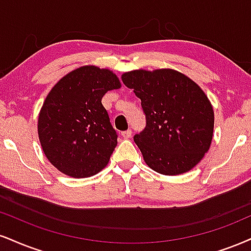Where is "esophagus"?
I'll list each match as a JSON object with an SVG mask.
<instances>
[{
    "label": "esophagus",
    "instance_id": "obj_1",
    "mask_svg": "<svg viewBox=\"0 0 251 251\" xmlns=\"http://www.w3.org/2000/svg\"><path fill=\"white\" fill-rule=\"evenodd\" d=\"M122 135H123V138H124V139H128V138H131V135H132V131H131V129H127V131H124V132H122Z\"/></svg>",
    "mask_w": 251,
    "mask_h": 251
}]
</instances>
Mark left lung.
Returning a JSON list of instances; mask_svg holds the SVG:
<instances>
[{
	"label": "left lung",
	"instance_id": "obj_1",
	"mask_svg": "<svg viewBox=\"0 0 251 251\" xmlns=\"http://www.w3.org/2000/svg\"><path fill=\"white\" fill-rule=\"evenodd\" d=\"M122 79L146 114V127L134 143L147 166L164 175L194 168L209 150L214 131V110L203 90L173 69H139Z\"/></svg>",
	"mask_w": 251,
	"mask_h": 251
}]
</instances>
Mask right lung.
<instances>
[{"mask_svg":"<svg viewBox=\"0 0 251 251\" xmlns=\"http://www.w3.org/2000/svg\"><path fill=\"white\" fill-rule=\"evenodd\" d=\"M120 86L113 71L84 65L48 93L39 111L38 138L47 159L63 174L80 179L106 167L118 141L101 98Z\"/></svg>","mask_w":251,"mask_h":251,"instance_id":"add662e5","label":"right lung"}]
</instances>
